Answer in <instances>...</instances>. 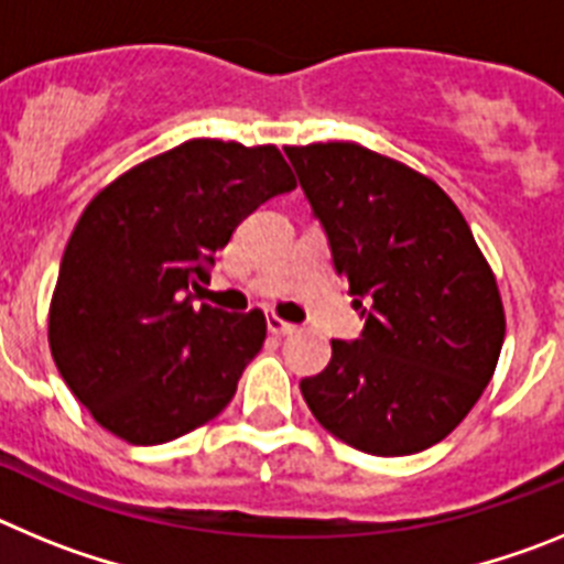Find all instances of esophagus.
I'll list each match as a JSON object with an SVG mask.
<instances>
[{
	"label": "esophagus",
	"mask_w": 564,
	"mask_h": 564,
	"mask_svg": "<svg viewBox=\"0 0 564 564\" xmlns=\"http://www.w3.org/2000/svg\"><path fill=\"white\" fill-rule=\"evenodd\" d=\"M296 330V325H291V322H285V318H279V316H268V333L271 336H291V333Z\"/></svg>",
	"instance_id": "esophagus-1"
}]
</instances>
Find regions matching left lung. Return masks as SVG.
Returning a JSON list of instances; mask_svg holds the SVG:
<instances>
[{
  "mask_svg": "<svg viewBox=\"0 0 564 564\" xmlns=\"http://www.w3.org/2000/svg\"><path fill=\"white\" fill-rule=\"evenodd\" d=\"M285 154L364 316L361 338H333L330 364L299 390L352 449H430L495 376L506 338L495 273L460 208L426 174L358 143Z\"/></svg>",
  "mask_w": 564,
  "mask_h": 564,
  "instance_id": "8db88e82",
  "label": "left lung"
}]
</instances>
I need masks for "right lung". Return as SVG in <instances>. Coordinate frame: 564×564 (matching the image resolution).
<instances>
[{
	"label": "right lung",
	"instance_id": "add662e5",
	"mask_svg": "<svg viewBox=\"0 0 564 564\" xmlns=\"http://www.w3.org/2000/svg\"><path fill=\"white\" fill-rule=\"evenodd\" d=\"M296 188L276 147L197 138L89 200L50 302V352L104 430L158 446L220 415L265 341V313L194 305L214 253Z\"/></svg>",
	"mask_w": 564,
	"mask_h": 564
}]
</instances>
